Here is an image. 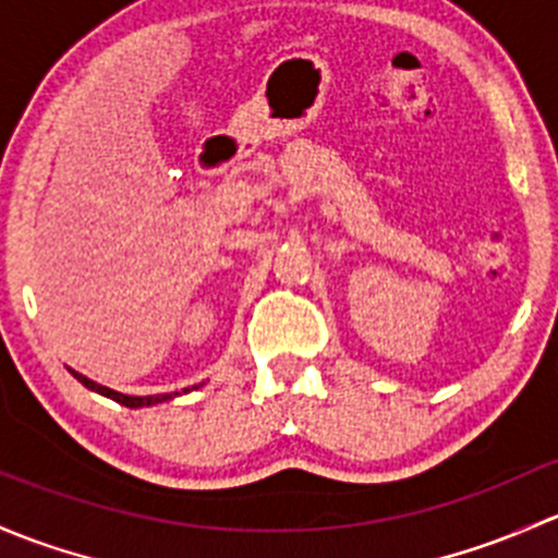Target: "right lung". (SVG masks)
I'll use <instances>...</instances> for the list:
<instances>
[{
	"mask_svg": "<svg viewBox=\"0 0 558 558\" xmlns=\"http://www.w3.org/2000/svg\"><path fill=\"white\" fill-rule=\"evenodd\" d=\"M69 373H72V376L77 378V381L83 384V387H88L90 392H99V395H105V398L114 400V403H120V405H125V408H145V405L166 403V400L177 398V392H174V395H147V398H134V395H123V392H114V389H109V387H101V384L90 381L88 376H83V373L72 371V367H69ZM182 392H187V389H182Z\"/></svg>",
	"mask_w": 558,
	"mask_h": 558,
	"instance_id": "obj_1",
	"label": "right lung"
}]
</instances>
